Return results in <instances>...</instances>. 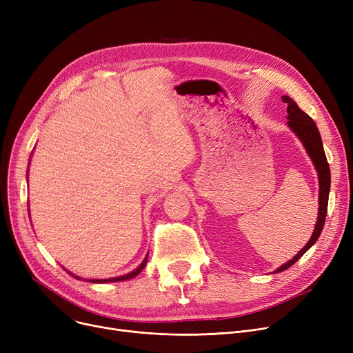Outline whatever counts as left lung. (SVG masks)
I'll return each mask as SVG.
<instances>
[{
  "label": "left lung",
  "mask_w": 353,
  "mask_h": 353,
  "mask_svg": "<svg viewBox=\"0 0 353 353\" xmlns=\"http://www.w3.org/2000/svg\"><path fill=\"white\" fill-rule=\"evenodd\" d=\"M282 101L288 104V124L292 128V132L301 139V141L303 143L306 152L309 154V157L312 159L314 169L318 172V177H319V213H318V221L316 226H314L313 234L310 236L309 242L306 243V246L299 250V253L296 254L293 259L288 263H285L283 266H281L277 270H274V273L277 272H283L286 269H289L292 265H294L299 259L318 242V239L322 233L323 225H325V219H326V212H327V200H329V190H330V169H329V163L326 160L325 156V150H323V144H322V139H321V133L314 124V121L305 113L303 110L299 108V105L296 104L290 97L283 96Z\"/></svg>",
  "instance_id": "left-lung-1"
}]
</instances>
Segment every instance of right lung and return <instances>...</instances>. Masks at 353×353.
Returning a JSON list of instances; mask_svg holds the SVG:
<instances>
[{"instance_id": "obj_1", "label": "right lung", "mask_w": 353, "mask_h": 353, "mask_svg": "<svg viewBox=\"0 0 353 353\" xmlns=\"http://www.w3.org/2000/svg\"><path fill=\"white\" fill-rule=\"evenodd\" d=\"M145 263H147V256H145V259L144 261L141 262V265L137 268V269H134L133 272H130V273H127V274H124V276H117V277H111V279H90L88 282H91V283H108V282H121V281H128V279H132V277H136L143 269H144V266H145ZM71 274V273H70ZM77 277V276H76ZM79 279V277H77Z\"/></svg>"}]
</instances>
